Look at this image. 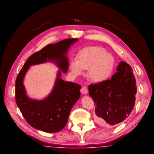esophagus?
<instances>
[{
    "mask_svg": "<svg viewBox=\"0 0 154 154\" xmlns=\"http://www.w3.org/2000/svg\"><path fill=\"white\" fill-rule=\"evenodd\" d=\"M81 92L84 94H86L88 93V89H87L86 86H82L81 89Z\"/></svg>",
    "mask_w": 154,
    "mask_h": 154,
    "instance_id": "obj_1",
    "label": "esophagus"
}]
</instances>
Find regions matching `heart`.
Returning <instances> with one entry per match:
<instances>
[{
    "instance_id": "heart-1",
    "label": "heart",
    "mask_w": 154,
    "mask_h": 154,
    "mask_svg": "<svg viewBox=\"0 0 154 154\" xmlns=\"http://www.w3.org/2000/svg\"><path fill=\"white\" fill-rule=\"evenodd\" d=\"M114 58L110 53L98 46L88 47L81 51L79 60L72 59L70 64L72 76L76 77L83 73L84 69H88L91 79L97 82L107 80L114 67Z\"/></svg>"
}]
</instances>
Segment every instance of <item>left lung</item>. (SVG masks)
Masks as SVG:
<instances>
[{
    "label": "left lung",
    "instance_id": "1",
    "mask_svg": "<svg viewBox=\"0 0 154 154\" xmlns=\"http://www.w3.org/2000/svg\"><path fill=\"white\" fill-rule=\"evenodd\" d=\"M111 80L89 85L88 90L95 108V121L110 127L129 116L135 103L137 86L133 70L125 62L119 63Z\"/></svg>",
    "mask_w": 154,
    "mask_h": 154
}]
</instances>
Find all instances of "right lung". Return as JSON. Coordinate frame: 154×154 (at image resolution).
Returning <instances> with one entry per match:
<instances>
[{
    "instance_id": "1",
    "label": "right lung",
    "mask_w": 154,
    "mask_h": 154,
    "mask_svg": "<svg viewBox=\"0 0 154 154\" xmlns=\"http://www.w3.org/2000/svg\"><path fill=\"white\" fill-rule=\"evenodd\" d=\"M77 38H68L55 44H49L31 55L25 62L15 81V100L22 115L31 127L48 133L63 129L68 122L70 111L80 97V85L61 79L58 71L54 86L49 95L42 100H32L26 94L23 79L32 65L53 62L63 73L68 72L66 57L69 48L78 41Z\"/></svg>"
}]
</instances>
